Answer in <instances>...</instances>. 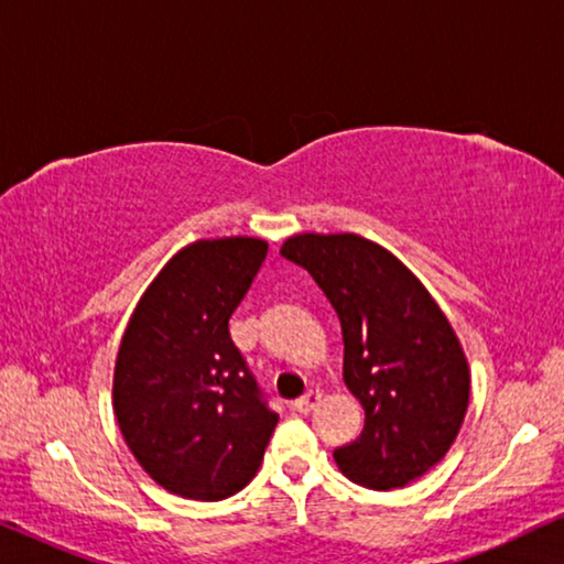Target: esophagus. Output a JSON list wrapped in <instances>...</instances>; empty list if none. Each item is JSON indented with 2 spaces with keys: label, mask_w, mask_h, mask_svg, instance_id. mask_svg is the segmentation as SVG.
Listing matches in <instances>:
<instances>
[{
  "label": "esophagus",
  "mask_w": 564,
  "mask_h": 564,
  "mask_svg": "<svg viewBox=\"0 0 564 564\" xmlns=\"http://www.w3.org/2000/svg\"><path fill=\"white\" fill-rule=\"evenodd\" d=\"M318 403H321V390H307L303 398H297L295 403H292V408H295L297 413H311Z\"/></svg>",
  "instance_id": "esophagus-1"
}]
</instances>
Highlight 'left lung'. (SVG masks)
<instances>
[{"mask_svg": "<svg viewBox=\"0 0 564 564\" xmlns=\"http://www.w3.org/2000/svg\"><path fill=\"white\" fill-rule=\"evenodd\" d=\"M280 253L307 269L344 336V382L365 408L357 442L334 452L349 480L405 488L444 459L469 405V367L419 276L357 234H297Z\"/></svg>", "mask_w": 564, "mask_h": 564, "instance_id": "1", "label": "left lung"}]
</instances>
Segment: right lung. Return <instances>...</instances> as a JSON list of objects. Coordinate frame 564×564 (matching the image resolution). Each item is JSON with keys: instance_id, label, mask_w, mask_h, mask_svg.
<instances>
[{"instance_id": "obj_1", "label": "right lung", "mask_w": 564, "mask_h": 564, "mask_svg": "<svg viewBox=\"0 0 564 564\" xmlns=\"http://www.w3.org/2000/svg\"><path fill=\"white\" fill-rule=\"evenodd\" d=\"M267 249L249 236L184 246L145 288L122 334L115 419L138 465L174 496H236L259 473L280 421L228 330Z\"/></svg>"}]
</instances>
